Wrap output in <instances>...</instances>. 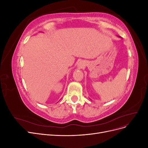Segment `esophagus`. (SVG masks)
<instances>
[{
  "mask_svg": "<svg viewBox=\"0 0 148 148\" xmlns=\"http://www.w3.org/2000/svg\"><path fill=\"white\" fill-rule=\"evenodd\" d=\"M78 66H79V68H82L83 65H82V64H78Z\"/></svg>",
  "mask_w": 148,
  "mask_h": 148,
  "instance_id": "34e87169",
  "label": "esophagus"
}]
</instances>
